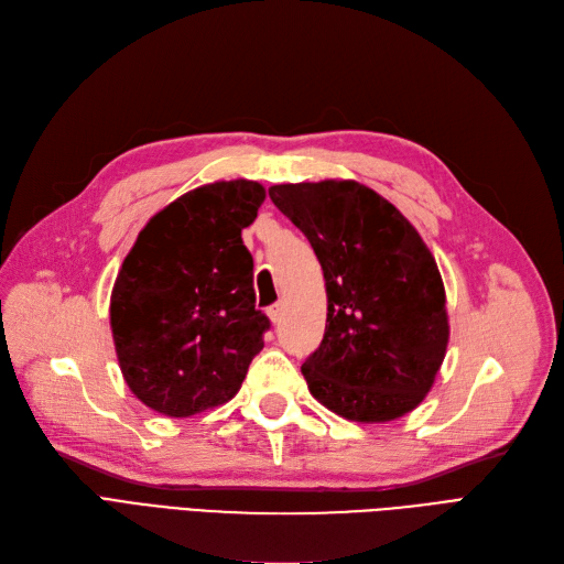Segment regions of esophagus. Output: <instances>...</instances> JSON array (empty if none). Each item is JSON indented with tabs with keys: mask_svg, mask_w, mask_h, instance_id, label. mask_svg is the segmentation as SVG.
<instances>
[{
	"mask_svg": "<svg viewBox=\"0 0 564 564\" xmlns=\"http://www.w3.org/2000/svg\"><path fill=\"white\" fill-rule=\"evenodd\" d=\"M267 316H269V321L271 323H281V318H283V304L279 302V304H271L269 308H267Z\"/></svg>",
	"mask_w": 564,
	"mask_h": 564,
	"instance_id": "esophagus-1",
	"label": "esophagus"
}]
</instances>
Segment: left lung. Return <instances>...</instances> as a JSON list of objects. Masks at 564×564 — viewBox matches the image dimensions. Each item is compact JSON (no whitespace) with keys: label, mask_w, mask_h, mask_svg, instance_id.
<instances>
[{"label":"left lung","mask_w":564,"mask_h":564,"mask_svg":"<svg viewBox=\"0 0 564 564\" xmlns=\"http://www.w3.org/2000/svg\"><path fill=\"white\" fill-rule=\"evenodd\" d=\"M312 243L328 293L306 387L344 420L391 422L431 391L447 351L445 285L408 217L356 180L269 187Z\"/></svg>","instance_id":"8db88e82"}]
</instances>
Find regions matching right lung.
Segmentation results:
<instances>
[{
  "label": "right lung",
  "instance_id": "obj_1",
  "mask_svg": "<svg viewBox=\"0 0 564 564\" xmlns=\"http://www.w3.org/2000/svg\"><path fill=\"white\" fill-rule=\"evenodd\" d=\"M264 187L223 180L196 187L138 234L110 297L126 384L166 416H192L239 393L269 330L256 308L252 256L241 231Z\"/></svg>",
  "mask_w": 564,
  "mask_h": 564
}]
</instances>
